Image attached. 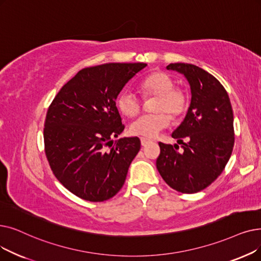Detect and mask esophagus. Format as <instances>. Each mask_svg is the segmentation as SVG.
Segmentation results:
<instances>
[{"instance_id": "34e87169", "label": "esophagus", "mask_w": 261, "mask_h": 261, "mask_svg": "<svg viewBox=\"0 0 261 261\" xmlns=\"http://www.w3.org/2000/svg\"><path fill=\"white\" fill-rule=\"evenodd\" d=\"M151 141L150 140H148V139H146V138H141V144H142V146H146L147 144H149Z\"/></svg>"}]
</instances>
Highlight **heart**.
Segmentation results:
<instances>
[{"mask_svg":"<svg viewBox=\"0 0 261 261\" xmlns=\"http://www.w3.org/2000/svg\"><path fill=\"white\" fill-rule=\"evenodd\" d=\"M144 96H156L153 106L154 114L143 115L130 124V133L137 137L153 139L167 128L171 118H176L186 112L189 98L185 90L176 88L174 79L165 72H153L141 82ZM117 108L123 115L137 116L142 108L141 99L132 90L124 89L117 98Z\"/></svg>","mask_w":261,"mask_h":261,"instance_id":"obj_1","label":"heart"}]
</instances>
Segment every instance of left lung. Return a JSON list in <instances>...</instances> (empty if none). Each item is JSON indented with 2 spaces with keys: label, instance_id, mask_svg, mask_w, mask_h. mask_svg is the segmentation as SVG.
Listing matches in <instances>:
<instances>
[{
  "label": "left lung",
  "instance_id": "1",
  "mask_svg": "<svg viewBox=\"0 0 261 261\" xmlns=\"http://www.w3.org/2000/svg\"><path fill=\"white\" fill-rule=\"evenodd\" d=\"M167 70L184 74L191 89L187 115L172 133L178 144L159 143L156 168L165 182L181 193H197L217 179L232 152L233 114L223 85L198 66L175 63ZM187 142L184 143L182 140Z\"/></svg>",
  "mask_w": 261,
  "mask_h": 261
}]
</instances>
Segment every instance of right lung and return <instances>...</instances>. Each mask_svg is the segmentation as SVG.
<instances>
[{
    "mask_svg": "<svg viewBox=\"0 0 261 261\" xmlns=\"http://www.w3.org/2000/svg\"><path fill=\"white\" fill-rule=\"evenodd\" d=\"M144 63H109L84 68L49 107L44 149L54 176L71 193L103 201L118 193L141 148L139 138L114 142L124 126L116 99Z\"/></svg>",
    "mask_w": 261,
    "mask_h": 261,
    "instance_id": "right-lung-1",
    "label": "right lung"
}]
</instances>
